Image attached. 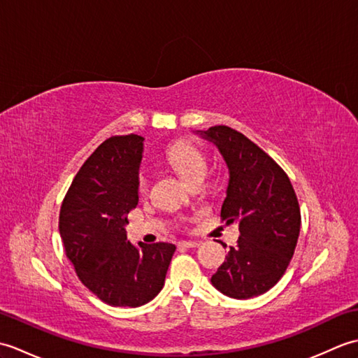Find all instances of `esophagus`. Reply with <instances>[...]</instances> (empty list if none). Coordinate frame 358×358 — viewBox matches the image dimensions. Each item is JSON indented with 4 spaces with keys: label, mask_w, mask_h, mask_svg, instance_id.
I'll return each mask as SVG.
<instances>
[{
    "label": "esophagus",
    "mask_w": 358,
    "mask_h": 358,
    "mask_svg": "<svg viewBox=\"0 0 358 358\" xmlns=\"http://www.w3.org/2000/svg\"><path fill=\"white\" fill-rule=\"evenodd\" d=\"M196 246H200V241H191V240L178 241V248H196Z\"/></svg>",
    "instance_id": "34e87169"
}]
</instances>
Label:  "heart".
<instances>
[{
  "label": "heart",
  "instance_id": "b5f03b06",
  "mask_svg": "<svg viewBox=\"0 0 358 358\" xmlns=\"http://www.w3.org/2000/svg\"><path fill=\"white\" fill-rule=\"evenodd\" d=\"M169 163L180 172L181 177L192 183L195 178L204 177L208 171V162L203 152L194 146L192 143L178 141L167 152ZM149 187V177L146 172H140L138 175V191L146 192Z\"/></svg>",
  "mask_w": 358,
  "mask_h": 358
}]
</instances>
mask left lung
I'll return each instance as SVG.
<instances>
[{
	"instance_id": "left-lung-1",
	"label": "left lung",
	"mask_w": 358,
	"mask_h": 358,
	"mask_svg": "<svg viewBox=\"0 0 358 358\" xmlns=\"http://www.w3.org/2000/svg\"><path fill=\"white\" fill-rule=\"evenodd\" d=\"M199 134L215 144L229 169L222 218L237 222L240 231L210 281L232 299H252L287 269L300 234L299 200L286 172L241 132L212 126Z\"/></svg>"
}]
</instances>
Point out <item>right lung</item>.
Segmentation results:
<instances>
[{"mask_svg":"<svg viewBox=\"0 0 358 358\" xmlns=\"http://www.w3.org/2000/svg\"><path fill=\"white\" fill-rule=\"evenodd\" d=\"M140 135H115L90 155L59 210L66 255L90 292L110 306L138 308L164 286L175 252L172 243L140 248L127 241L129 210L138 204Z\"/></svg>","mask_w":358,"mask_h":358,"instance_id":"right-lung-1","label":"right lung"}]
</instances>
